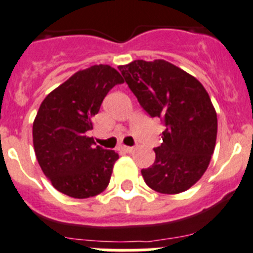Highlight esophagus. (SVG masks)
<instances>
[{"label":"esophagus","instance_id":"34e87169","mask_svg":"<svg viewBox=\"0 0 253 253\" xmlns=\"http://www.w3.org/2000/svg\"><path fill=\"white\" fill-rule=\"evenodd\" d=\"M121 150L122 151H125V153H132L133 151V148L132 146H121Z\"/></svg>","mask_w":253,"mask_h":253}]
</instances>
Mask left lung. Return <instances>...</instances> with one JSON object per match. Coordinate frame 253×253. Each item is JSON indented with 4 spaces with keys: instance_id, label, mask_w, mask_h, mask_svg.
<instances>
[{
    "instance_id": "1",
    "label": "left lung",
    "mask_w": 253,
    "mask_h": 253,
    "mask_svg": "<svg viewBox=\"0 0 253 253\" xmlns=\"http://www.w3.org/2000/svg\"><path fill=\"white\" fill-rule=\"evenodd\" d=\"M120 71L144 111L166 125L155 162L141 170L145 183L168 195L188 190L206 172L216 142L218 118L208 91L164 60H136Z\"/></svg>"
}]
</instances>
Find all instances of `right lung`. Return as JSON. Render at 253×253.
<instances>
[{"label":"right lung","mask_w":253,"mask_h":253,"mask_svg":"<svg viewBox=\"0 0 253 253\" xmlns=\"http://www.w3.org/2000/svg\"><path fill=\"white\" fill-rule=\"evenodd\" d=\"M124 79L108 65L74 74L42 102L33 124V144L42 170L57 191L87 199L107 188L118 154L86 136L109 90Z\"/></svg>","instance_id":"obj_1"}]
</instances>
